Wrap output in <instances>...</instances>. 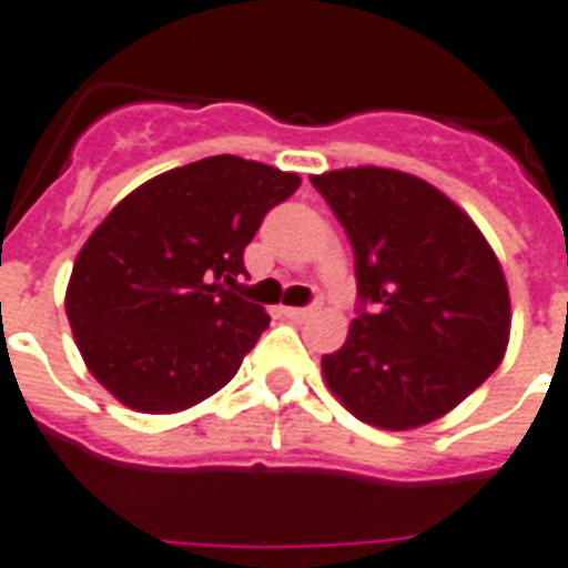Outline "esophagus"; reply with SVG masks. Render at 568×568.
I'll use <instances>...</instances> for the list:
<instances>
[{
	"label": "esophagus",
	"mask_w": 568,
	"mask_h": 568,
	"mask_svg": "<svg viewBox=\"0 0 568 568\" xmlns=\"http://www.w3.org/2000/svg\"><path fill=\"white\" fill-rule=\"evenodd\" d=\"M281 316H287L290 322H307L313 316V310L307 307H281Z\"/></svg>",
	"instance_id": "obj_1"
}]
</instances>
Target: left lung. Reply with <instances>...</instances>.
<instances>
[{
	"instance_id": "1",
	"label": "left lung",
	"mask_w": 568,
	"mask_h": 568,
	"mask_svg": "<svg viewBox=\"0 0 568 568\" xmlns=\"http://www.w3.org/2000/svg\"><path fill=\"white\" fill-rule=\"evenodd\" d=\"M353 246L358 313L322 356L324 382L356 419L414 430L497 371L511 333L503 266L471 215L416 174L347 166L313 174Z\"/></svg>"
}]
</instances>
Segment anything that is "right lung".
<instances>
[{
	"mask_svg": "<svg viewBox=\"0 0 568 568\" xmlns=\"http://www.w3.org/2000/svg\"><path fill=\"white\" fill-rule=\"evenodd\" d=\"M302 178L215 154L140 183L89 235L65 290L80 356L138 414H181L232 379L270 324L232 295L244 246Z\"/></svg>",
	"mask_w": 568,
	"mask_h": 568,
	"instance_id": "add662e5",
	"label": "right lung"
}]
</instances>
